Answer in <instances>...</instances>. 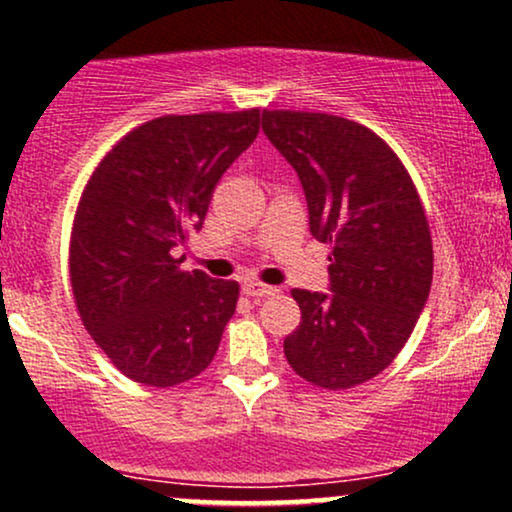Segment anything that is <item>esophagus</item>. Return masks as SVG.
Wrapping results in <instances>:
<instances>
[{
  "mask_svg": "<svg viewBox=\"0 0 512 512\" xmlns=\"http://www.w3.org/2000/svg\"><path fill=\"white\" fill-rule=\"evenodd\" d=\"M243 293H248V296H252V298H269V296H276L279 289H276V286L260 284V281H245Z\"/></svg>",
  "mask_w": 512,
  "mask_h": 512,
  "instance_id": "esophagus-1",
  "label": "esophagus"
}]
</instances>
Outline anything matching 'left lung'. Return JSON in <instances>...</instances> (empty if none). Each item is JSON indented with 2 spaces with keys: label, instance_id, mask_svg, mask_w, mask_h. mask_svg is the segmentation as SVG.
Returning a JSON list of instances; mask_svg holds the SVG:
<instances>
[{
  "label": "left lung",
  "instance_id": "obj_1",
  "mask_svg": "<svg viewBox=\"0 0 512 512\" xmlns=\"http://www.w3.org/2000/svg\"><path fill=\"white\" fill-rule=\"evenodd\" d=\"M262 132L301 180L310 233L332 245L330 293L293 289L301 325L289 366L325 390L375 378L428 301L433 245L419 192L395 151L346 117L262 110Z\"/></svg>",
  "mask_w": 512,
  "mask_h": 512
}]
</instances>
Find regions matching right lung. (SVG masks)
I'll use <instances>...</instances> for the list:
<instances>
[{
	"label": "right lung",
	"mask_w": 512,
	"mask_h": 512,
	"mask_svg": "<svg viewBox=\"0 0 512 512\" xmlns=\"http://www.w3.org/2000/svg\"><path fill=\"white\" fill-rule=\"evenodd\" d=\"M260 110L166 115L117 142L74 216L69 276L81 322L129 380L173 387L202 373L238 303V281L182 272L216 182L255 142Z\"/></svg>",
	"instance_id": "1"
}]
</instances>
